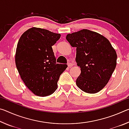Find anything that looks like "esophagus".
<instances>
[{"instance_id":"1","label":"esophagus","mask_w":129,"mask_h":129,"mask_svg":"<svg viewBox=\"0 0 129 129\" xmlns=\"http://www.w3.org/2000/svg\"><path fill=\"white\" fill-rule=\"evenodd\" d=\"M68 66L69 68H71L72 67H73V64H72V63H69V64H68Z\"/></svg>"}]
</instances>
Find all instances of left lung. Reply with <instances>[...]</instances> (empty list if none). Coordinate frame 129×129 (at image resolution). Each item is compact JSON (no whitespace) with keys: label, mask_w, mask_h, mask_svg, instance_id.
<instances>
[{"label":"left lung","mask_w":129,"mask_h":129,"mask_svg":"<svg viewBox=\"0 0 129 129\" xmlns=\"http://www.w3.org/2000/svg\"><path fill=\"white\" fill-rule=\"evenodd\" d=\"M66 39L76 48V61L81 68L77 86L88 93L101 90L117 65L116 52L110 41L97 32L85 29L68 34Z\"/></svg>","instance_id":"left-lung-1"}]
</instances>
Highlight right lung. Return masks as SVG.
<instances>
[{
  "label": "right lung",
  "mask_w": 129,
  "mask_h": 129,
  "mask_svg": "<svg viewBox=\"0 0 129 129\" xmlns=\"http://www.w3.org/2000/svg\"><path fill=\"white\" fill-rule=\"evenodd\" d=\"M61 35L33 27L26 30L18 41L15 63L26 86L36 95L45 97L57 89V82L66 64H57L52 46Z\"/></svg>",
  "instance_id": "add662e5"
}]
</instances>
